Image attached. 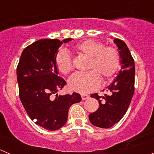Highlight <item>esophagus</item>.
Wrapping results in <instances>:
<instances>
[{
	"instance_id": "obj_1",
	"label": "esophagus",
	"mask_w": 154,
	"mask_h": 154,
	"mask_svg": "<svg viewBox=\"0 0 154 154\" xmlns=\"http://www.w3.org/2000/svg\"><path fill=\"white\" fill-rule=\"evenodd\" d=\"M81 97H82V100H86V99H88V97H89V96L88 95V94H82L81 95Z\"/></svg>"
}]
</instances>
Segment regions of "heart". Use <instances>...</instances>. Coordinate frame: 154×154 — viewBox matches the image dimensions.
<instances>
[{"label": "heart", "instance_id": "heart-1", "mask_svg": "<svg viewBox=\"0 0 154 154\" xmlns=\"http://www.w3.org/2000/svg\"><path fill=\"white\" fill-rule=\"evenodd\" d=\"M73 50L80 56L88 58L85 73H75L68 80L72 91L86 94L99 86L100 79L106 80L114 75L120 65V54L112 46L103 42L87 39L74 45ZM56 66L61 74L66 75L73 70L72 59L66 51H60L56 56Z\"/></svg>", "mask_w": 154, "mask_h": 154}]
</instances>
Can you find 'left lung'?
Masks as SVG:
<instances>
[{
	"label": "left lung",
	"mask_w": 154,
	"mask_h": 154,
	"mask_svg": "<svg viewBox=\"0 0 154 154\" xmlns=\"http://www.w3.org/2000/svg\"><path fill=\"white\" fill-rule=\"evenodd\" d=\"M119 47L122 68L117 78L109 86V95L99 96L97 93L91 97L97 99L99 108L88 115L90 122L100 128H109L124 117L131 102L135 91V63L129 48L122 40L115 38Z\"/></svg>",
	"instance_id": "obj_1"
}]
</instances>
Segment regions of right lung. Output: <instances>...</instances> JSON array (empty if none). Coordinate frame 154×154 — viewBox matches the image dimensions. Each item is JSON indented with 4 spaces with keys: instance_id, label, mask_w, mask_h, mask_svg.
Here are the masks:
<instances>
[{
    "instance_id": "1",
    "label": "right lung",
    "mask_w": 154,
    "mask_h": 154,
    "mask_svg": "<svg viewBox=\"0 0 154 154\" xmlns=\"http://www.w3.org/2000/svg\"><path fill=\"white\" fill-rule=\"evenodd\" d=\"M59 39H40L26 47L17 66L19 97L31 120L35 125L52 131L66 123L69 108L81 101L77 92L72 94H56L66 82L58 76L56 56L63 43Z\"/></svg>"
}]
</instances>
